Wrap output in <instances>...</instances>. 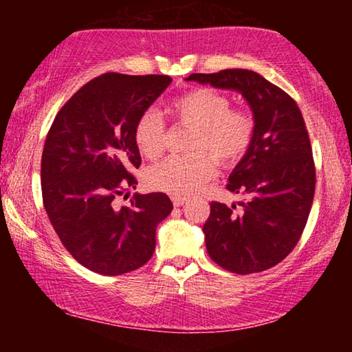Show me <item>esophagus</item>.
<instances>
[{
    "label": "esophagus",
    "mask_w": 352,
    "mask_h": 352,
    "mask_svg": "<svg viewBox=\"0 0 352 352\" xmlns=\"http://www.w3.org/2000/svg\"><path fill=\"white\" fill-rule=\"evenodd\" d=\"M187 201L186 197H173V205L175 206H182Z\"/></svg>",
    "instance_id": "1"
}]
</instances>
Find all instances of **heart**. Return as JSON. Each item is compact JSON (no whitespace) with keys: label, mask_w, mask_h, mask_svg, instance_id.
<instances>
[{"label":"heart","mask_w":352,"mask_h":352,"mask_svg":"<svg viewBox=\"0 0 352 352\" xmlns=\"http://www.w3.org/2000/svg\"><path fill=\"white\" fill-rule=\"evenodd\" d=\"M229 109V99L208 88L189 91L173 100V112L199 129L192 148H208L212 153L200 151L158 162L146 173L147 186L175 197L190 195L214 176V156L223 165L239 162L252 144L254 124L248 113ZM134 142L144 157L160 155L165 144V123L158 110L147 109L139 115Z\"/></svg>","instance_id":"heart-1"}]
</instances>
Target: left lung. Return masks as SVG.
<instances>
[{"mask_svg":"<svg viewBox=\"0 0 352 352\" xmlns=\"http://www.w3.org/2000/svg\"><path fill=\"white\" fill-rule=\"evenodd\" d=\"M186 81L235 91L252 110V144L228 184L243 200L239 210L211 201L204 234L210 258L221 267L243 276L266 271L295 248L314 200L316 168L305 120L295 100L256 72L192 74Z\"/></svg>","mask_w":352,"mask_h":352,"instance_id":"1","label":"left lung"}]
</instances>
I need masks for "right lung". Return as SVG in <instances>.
I'll list each match as a JSON object with an SVG mask.
<instances>
[{
	"label": "right lung",
	"instance_id": "add662e5",
	"mask_svg": "<svg viewBox=\"0 0 352 352\" xmlns=\"http://www.w3.org/2000/svg\"><path fill=\"white\" fill-rule=\"evenodd\" d=\"M171 83L166 75L105 74L72 96L54 118L41 158L43 204L72 256L89 271L120 276L141 267L155 250V229L171 213L163 192L113 200L141 165L134 126Z\"/></svg>",
	"mask_w": 352,
	"mask_h": 352
}]
</instances>
